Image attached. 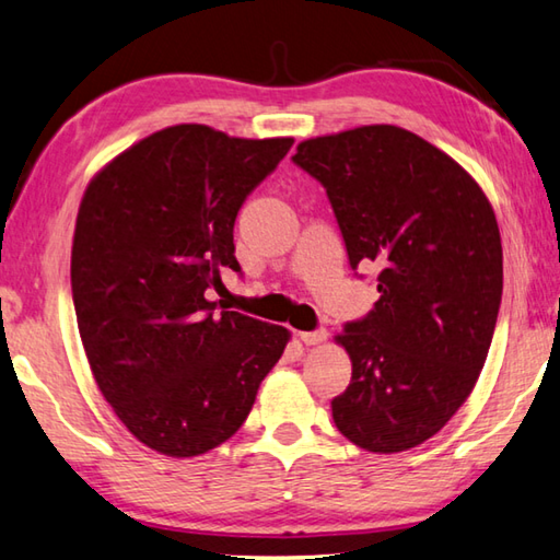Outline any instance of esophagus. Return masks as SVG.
I'll list each match as a JSON object with an SVG mask.
<instances>
[{
    "label": "esophagus",
    "instance_id": "34e87169",
    "mask_svg": "<svg viewBox=\"0 0 560 560\" xmlns=\"http://www.w3.org/2000/svg\"><path fill=\"white\" fill-rule=\"evenodd\" d=\"M300 341L304 346H319L326 341V331L324 329H316V331H300Z\"/></svg>",
    "mask_w": 560,
    "mask_h": 560
}]
</instances>
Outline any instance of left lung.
Here are the masks:
<instances>
[{
	"label": "left lung",
	"mask_w": 560,
	"mask_h": 560,
	"mask_svg": "<svg viewBox=\"0 0 560 560\" xmlns=\"http://www.w3.org/2000/svg\"><path fill=\"white\" fill-rule=\"evenodd\" d=\"M292 161L326 187L351 268H383L375 310L334 336L353 365L334 424L371 453L424 444L490 351L502 300L490 199L451 155L393 124L316 136Z\"/></svg>",
	"instance_id": "1"
}]
</instances>
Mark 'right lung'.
<instances>
[{"label": "right lung", "instance_id": "obj_1", "mask_svg": "<svg viewBox=\"0 0 560 560\" xmlns=\"http://www.w3.org/2000/svg\"><path fill=\"white\" fill-rule=\"evenodd\" d=\"M292 143L175 124L84 189L70 256L84 355L121 424L163 456L234 436L290 341L284 326L219 312L207 292L219 268L241 272L236 214Z\"/></svg>", "mask_w": 560, "mask_h": 560}]
</instances>
